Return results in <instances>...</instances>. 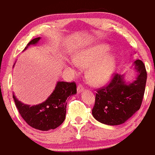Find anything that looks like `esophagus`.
Instances as JSON below:
<instances>
[{
	"label": "esophagus",
	"mask_w": 155,
	"mask_h": 155,
	"mask_svg": "<svg viewBox=\"0 0 155 155\" xmlns=\"http://www.w3.org/2000/svg\"><path fill=\"white\" fill-rule=\"evenodd\" d=\"M83 91H84L83 86H82V85H81V84L78 85V87H77V91H78V94L81 93Z\"/></svg>",
	"instance_id": "1"
}]
</instances>
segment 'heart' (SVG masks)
<instances>
[{
	"instance_id": "obj_1",
	"label": "heart",
	"mask_w": 155,
	"mask_h": 155,
	"mask_svg": "<svg viewBox=\"0 0 155 155\" xmlns=\"http://www.w3.org/2000/svg\"><path fill=\"white\" fill-rule=\"evenodd\" d=\"M106 44H96L79 50L74 56V62L68 61L67 66L71 71H77L78 64L82 68L88 67L87 78L94 85L107 83L113 75L117 64V56L113 51H108Z\"/></svg>"
}]
</instances>
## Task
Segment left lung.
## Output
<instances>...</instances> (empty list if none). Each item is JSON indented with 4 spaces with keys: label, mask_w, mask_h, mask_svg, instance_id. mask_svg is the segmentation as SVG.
<instances>
[{
    "label": "left lung",
    "mask_w": 155,
    "mask_h": 155,
    "mask_svg": "<svg viewBox=\"0 0 155 155\" xmlns=\"http://www.w3.org/2000/svg\"><path fill=\"white\" fill-rule=\"evenodd\" d=\"M135 76L127 81L126 74H115L107 87L97 91L92 115L97 121L107 125L124 124L140 109L144 90L147 72L139 59L133 62Z\"/></svg>",
    "instance_id": "obj_1"
}]
</instances>
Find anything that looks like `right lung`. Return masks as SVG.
Listing matches in <instances>:
<instances>
[{"instance_id": "1", "label": "right lung", "mask_w": 155, "mask_h": 155, "mask_svg": "<svg viewBox=\"0 0 155 155\" xmlns=\"http://www.w3.org/2000/svg\"><path fill=\"white\" fill-rule=\"evenodd\" d=\"M40 40L41 37L31 40L24 51L31 45H38ZM76 94L75 83L59 81L49 97L36 105L24 104L17 98L14 92L13 98L21 117L31 127L40 130H49L57 128L63 123L66 116L67 99Z\"/></svg>"}]
</instances>
